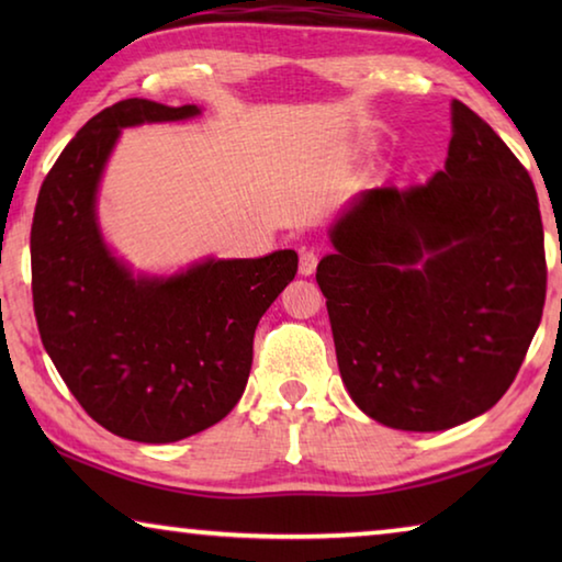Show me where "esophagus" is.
I'll use <instances>...</instances> for the list:
<instances>
[{
  "mask_svg": "<svg viewBox=\"0 0 562 562\" xmlns=\"http://www.w3.org/2000/svg\"><path fill=\"white\" fill-rule=\"evenodd\" d=\"M317 262H319V255L315 250L300 252V272L304 274V278H310V274L317 270Z\"/></svg>",
  "mask_w": 562,
  "mask_h": 562,
  "instance_id": "34e87169",
  "label": "esophagus"
}]
</instances>
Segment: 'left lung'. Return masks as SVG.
I'll return each mask as SVG.
<instances>
[{
    "label": "left lung",
    "instance_id": "left-lung-1",
    "mask_svg": "<svg viewBox=\"0 0 562 562\" xmlns=\"http://www.w3.org/2000/svg\"><path fill=\"white\" fill-rule=\"evenodd\" d=\"M443 170L369 188L317 265L355 404L402 431H443L508 392L546 304V247L528 170L479 113L451 103Z\"/></svg>",
    "mask_w": 562,
    "mask_h": 562
}]
</instances>
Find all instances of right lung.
I'll return each mask as SVG.
<instances>
[{
	"label": "right lung",
	"instance_id": "add662e5",
	"mask_svg": "<svg viewBox=\"0 0 562 562\" xmlns=\"http://www.w3.org/2000/svg\"><path fill=\"white\" fill-rule=\"evenodd\" d=\"M198 106L126 99L97 113L44 178L32 223V294L46 355L93 422L170 443L233 412L260 317L297 274V252L133 274L103 243L97 195L121 128L186 121Z\"/></svg>",
	"mask_w": 562,
	"mask_h": 562
}]
</instances>
